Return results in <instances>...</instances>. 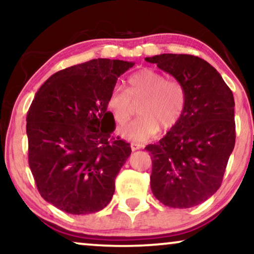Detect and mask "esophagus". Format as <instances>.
<instances>
[{
  "instance_id": "34e87169",
  "label": "esophagus",
  "mask_w": 254,
  "mask_h": 254,
  "mask_svg": "<svg viewBox=\"0 0 254 254\" xmlns=\"http://www.w3.org/2000/svg\"><path fill=\"white\" fill-rule=\"evenodd\" d=\"M130 148H131V150L135 151V150H138V149H141L142 145L138 144V143H131L130 144Z\"/></svg>"
}]
</instances>
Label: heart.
I'll use <instances>...</instances> for the list:
<instances>
[{"mask_svg":"<svg viewBox=\"0 0 254 254\" xmlns=\"http://www.w3.org/2000/svg\"><path fill=\"white\" fill-rule=\"evenodd\" d=\"M140 103L137 119L125 125L118 133L125 140L144 142L154 137L159 128L169 129L178 124L186 106L184 86L175 79H166L161 72L142 69L128 78L127 90L116 86L107 99V107L118 124L129 119L133 103Z\"/></svg>","mask_w":254,"mask_h":254,"instance_id":"1","label":"heart"}]
</instances>
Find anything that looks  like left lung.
Segmentation results:
<instances>
[{"mask_svg":"<svg viewBox=\"0 0 254 254\" xmlns=\"http://www.w3.org/2000/svg\"><path fill=\"white\" fill-rule=\"evenodd\" d=\"M184 86L186 106L158 143L148 144L155 197L171 208L204 202L220 189L235 147V100L213 65L194 55L145 58Z\"/></svg>","mask_w":254,"mask_h":254,"instance_id":"left-lung-1","label":"left lung"}]
</instances>
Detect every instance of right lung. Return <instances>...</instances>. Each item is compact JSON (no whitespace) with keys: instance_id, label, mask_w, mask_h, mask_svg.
I'll return each mask as SVG.
<instances>
[{"instance_id":"add662e5","label":"right lung","mask_w":254,"mask_h":254,"mask_svg":"<svg viewBox=\"0 0 254 254\" xmlns=\"http://www.w3.org/2000/svg\"><path fill=\"white\" fill-rule=\"evenodd\" d=\"M134 62L93 59L52 75L26 117L29 165L40 195L62 211L102 210L130 156L129 143L111 138L107 99Z\"/></svg>"}]
</instances>
